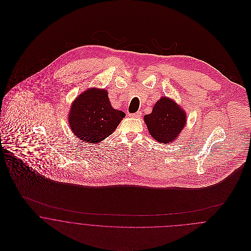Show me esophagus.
Masks as SVG:
<instances>
[{"mask_svg": "<svg viewBox=\"0 0 251 251\" xmlns=\"http://www.w3.org/2000/svg\"><path fill=\"white\" fill-rule=\"evenodd\" d=\"M142 116V113L141 112H136V113H133V114H130L129 117L132 118V119H138V118H141Z\"/></svg>", "mask_w": 251, "mask_h": 251, "instance_id": "obj_1", "label": "esophagus"}]
</instances>
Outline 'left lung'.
Wrapping results in <instances>:
<instances>
[{
    "instance_id": "left-lung-1",
    "label": "left lung",
    "mask_w": 251,
    "mask_h": 251,
    "mask_svg": "<svg viewBox=\"0 0 251 251\" xmlns=\"http://www.w3.org/2000/svg\"><path fill=\"white\" fill-rule=\"evenodd\" d=\"M151 135L159 143H171L177 139L186 123V114L173 100L163 97L144 117Z\"/></svg>"
}]
</instances>
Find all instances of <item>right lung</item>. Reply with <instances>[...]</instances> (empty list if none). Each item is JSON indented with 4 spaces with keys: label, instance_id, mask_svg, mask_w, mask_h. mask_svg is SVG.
<instances>
[{
    "label": "right lung",
    "instance_id": "obj_1",
    "mask_svg": "<svg viewBox=\"0 0 251 251\" xmlns=\"http://www.w3.org/2000/svg\"><path fill=\"white\" fill-rule=\"evenodd\" d=\"M125 114L111 106L105 89L89 88L72 102L69 124L72 132L88 143H99L117 129Z\"/></svg>",
    "mask_w": 251,
    "mask_h": 251
}]
</instances>
